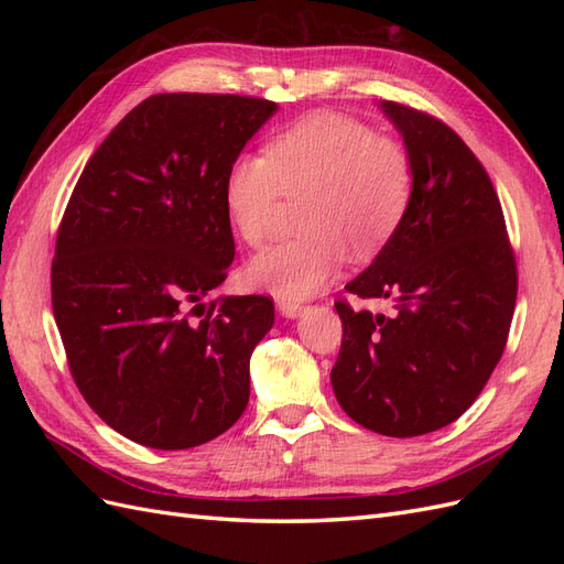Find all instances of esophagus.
Wrapping results in <instances>:
<instances>
[{
    "mask_svg": "<svg viewBox=\"0 0 564 564\" xmlns=\"http://www.w3.org/2000/svg\"><path fill=\"white\" fill-rule=\"evenodd\" d=\"M278 308H280V313H282L284 317H299V315L303 313V303L296 301V299H284V296H280V299H278Z\"/></svg>",
    "mask_w": 564,
    "mask_h": 564,
    "instance_id": "1",
    "label": "esophagus"
}]
</instances>
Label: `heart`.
Instances as JSON below:
<instances>
[{"label":"heart","instance_id":"1","mask_svg":"<svg viewBox=\"0 0 564 564\" xmlns=\"http://www.w3.org/2000/svg\"><path fill=\"white\" fill-rule=\"evenodd\" d=\"M409 148L360 119L317 112L278 131L261 155L237 158L224 181V207L249 247L270 240L282 197H301L299 232L256 256L249 280L284 299L327 286L350 253L377 256L398 232L414 197Z\"/></svg>","mask_w":564,"mask_h":564}]
</instances>
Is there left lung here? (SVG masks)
<instances>
[{
    "instance_id": "obj_1",
    "label": "left lung",
    "mask_w": 564,
    "mask_h": 564,
    "mask_svg": "<svg viewBox=\"0 0 564 564\" xmlns=\"http://www.w3.org/2000/svg\"><path fill=\"white\" fill-rule=\"evenodd\" d=\"M416 166L392 240L346 284L390 299L392 315L336 301L344 338L332 386L344 412L388 437L445 429L499 365L518 299L516 253L485 166L442 119L383 104Z\"/></svg>"
}]
</instances>
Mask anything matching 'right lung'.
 <instances>
[{"label":"right lung","instance_id":"obj_1","mask_svg":"<svg viewBox=\"0 0 564 564\" xmlns=\"http://www.w3.org/2000/svg\"><path fill=\"white\" fill-rule=\"evenodd\" d=\"M278 110L237 94H155L100 143L56 235L51 305L73 379L110 429L191 449L242 416L268 296L204 303L235 259L224 181Z\"/></svg>","mask_w":564,"mask_h":564}]
</instances>
